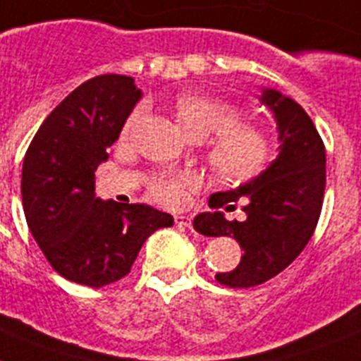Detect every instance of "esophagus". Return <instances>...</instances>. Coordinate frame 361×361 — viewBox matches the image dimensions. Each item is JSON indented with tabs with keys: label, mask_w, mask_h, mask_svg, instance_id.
<instances>
[{
	"label": "esophagus",
	"mask_w": 361,
	"mask_h": 361,
	"mask_svg": "<svg viewBox=\"0 0 361 361\" xmlns=\"http://www.w3.org/2000/svg\"><path fill=\"white\" fill-rule=\"evenodd\" d=\"M174 222L176 226L180 227H192V216H189V214H176L174 216Z\"/></svg>",
	"instance_id": "esophagus-1"
}]
</instances>
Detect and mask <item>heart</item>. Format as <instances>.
Returning <instances> with one entry per match:
<instances>
[{
    "mask_svg": "<svg viewBox=\"0 0 361 361\" xmlns=\"http://www.w3.org/2000/svg\"><path fill=\"white\" fill-rule=\"evenodd\" d=\"M147 106L139 104L124 123V134L141 123ZM176 117L189 137L211 139L207 159L214 174L226 183H246L264 171L271 157V139L264 130L242 123L238 108L220 99L183 95L176 101ZM202 183L192 171L159 172L148 183V192L166 207H180Z\"/></svg>",
    "mask_w": 361,
    "mask_h": 361,
    "instance_id": "b5f03b06",
    "label": "heart"
}]
</instances>
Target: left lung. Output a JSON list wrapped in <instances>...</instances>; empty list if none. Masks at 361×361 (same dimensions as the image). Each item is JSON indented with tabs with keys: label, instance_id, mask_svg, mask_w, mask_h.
I'll return each mask as SVG.
<instances>
[{
	"label": "left lung",
	"instance_id": "obj_1",
	"mask_svg": "<svg viewBox=\"0 0 361 361\" xmlns=\"http://www.w3.org/2000/svg\"><path fill=\"white\" fill-rule=\"evenodd\" d=\"M260 101L275 114L281 152L255 180L209 198L211 213L195 218L205 237H233L244 250L240 264L214 279L229 288H251L288 268L316 231L326 183L325 145L308 114L290 97L264 90ZM245 204L247 218L227 221L217 209Z\"/></svg>",
	"mask_w": 361,
	"mask_h": 361
}]
</instances>
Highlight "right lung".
I'll use <instances>...</instances> for the list:
<instances>
[{"mask_svg":"<svg viewBox=\"0 0 361 361\" xmlns=\"http://www.w3.org/2000/svg\"><path fill=\"white\" fill-rule=\"evenodd\" d=\"M141 92L101 75L73 90L42 123L21 169L27 226L54 271L101 288L130 274L139 250L174 218L145 204L95 198V171L119 139Z\"/></svg>","mask_w":361,"mask_h":361,"instance_id":"right-lung-1","label":"right lung"}]
</instances>
